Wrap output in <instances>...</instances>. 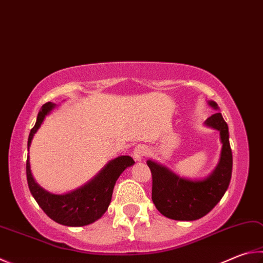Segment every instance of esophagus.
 Here are the masks:
<instances>
[{"mask_svg": "<svg viewBox=\"0 0 263 263\" xmlns=\"http://www.w3.org/2000/svg\"><path fill=\"white\" fill-rule=\"evenodd\" d=\"M148 149L144 145H138L135 149H133V157L136 161H141L147 155Z\"/></svg>", "mask_w": 263, "mask_h": 263, "instance_id": "esophagus-1", "label": "esophagus"}]
</instances>
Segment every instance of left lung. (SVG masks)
Here are the masks:
<instances>
[{"label": "left lung", "instance_id": "obj_1", "mask_svg": "<svg viewBox=\"0 0 263 263\" xmlns=\"http://www.w3.org/2000/svg\"><path fill=\"white\" fill-rule=\"evenodd\" d=\"M208 104L218 110L215 101H208ZM204 125L219 132L222 144L216 168L206 178H183L163 164L147 161L153 176L152 200L157 211L165 217L176 221H195L203 217L219 202L230 184L232 152L228 124L217 111L207 118Z\"/></svg>", "mask_w": 263, "mask_h": 263}]
</instances>
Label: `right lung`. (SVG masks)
<instances>
[{"label":"right lung","instance_id":"1","mask_svg":"<svg viewBox=\"0 0 263 263\" xmlns=\"http://www.w3.org/2000/svg\"><path fill=\"white\" fill-rule=\"evenodd\" d=\"M55 107L56 104L52 102H47L41 107L37 114L35 125L33 126L28 136V151H30L33 137L44 123L46 116L49 115ZM133 164H135V161L131 156H118L109 161L97 176H94L80 187L64 194H54L42 189L33 178L30 155H28L26 161V177L28 189L33 198L35 199L42 211L47 214V216L62 226L84 227L98 221L107 212L111 201L116 180L124 170Z\"/></svg>","mask_w":263,"mask_h":263}]
</instances>
